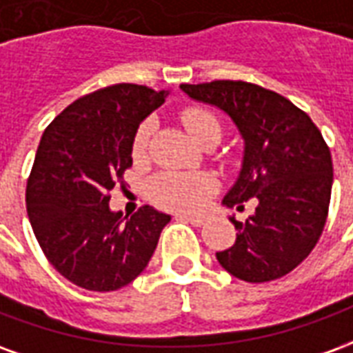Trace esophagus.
Returning a JSON list of instances; mask_svg holds the SVG:
<instances>
[{
  "label": "esophagus",
  "instance_id": "esophagus-1",
  "mask_svg": "<svg viewBox=\"0 0 353 353\" xmlns=\"http://www.w3.org/2000/svg\"><path fill=\"white\" fill-rule=\"evenodd\" d=\"M176 219H181V221H187L194 225V227H200L204 223V215H192V214H176Z\"/></svg>",
  "mask_w": 353,
  "mask_h": 353
}]
</instances>
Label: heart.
<instances>
[{
  "label": "heart",
  "instance_id": "b5f03b06",
  "mask_svg": "<svg viewBox=\"0 0 353 353\" xmlns=\"http://www.w3.org/2000/svg\"><path fill=\"white\" fill-rule=\"evenodd\" d=\"M181 119L194 141H199L210 130L221 132V124L217 121V117L210 113L208 109H185ZM151 134H153V123L145 121L139 126L132 141L134 159L145 157ZM214 191L215 179L206 172H162L159 176H154L149 183V194L154 204L168 208V210H179V212L196 210Z\"/></svg>",
  "mask_w": 353,
  "mask_h": 353
}]
</instances>
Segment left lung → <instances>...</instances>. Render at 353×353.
<instances>
[{
  "instance_id": "obj_1",
  "label": "left lung",
  "mask_w": 353,
  "mask_h": 353,
  "mask_svg": "<svg viewBox=\"0 0 353 353\" xmlns=\"http://www.w3.org/2000/svg\"><path fill=\"white\" fill-rule=\"evenodd\" d=\"M191 100L221 109L244 141L242 168L223 206L244 210V223L230 215L236 242L217 252L219 265L250 283L278 280L303 263L325 227L333 161L318 126L288 98L244 81L181 85Z\"/></svg>"
}]
</instances>
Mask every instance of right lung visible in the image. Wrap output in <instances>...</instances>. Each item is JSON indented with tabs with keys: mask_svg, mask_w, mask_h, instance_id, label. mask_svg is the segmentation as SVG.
Returning a JSON list of instances; mask_svg holds the SVG:
<instances>
[{
	"mask_svg": "<svg viewBox=\"0 0 353 353\" xmlns=\"http://www.w3.org/2000/svg\"><path fill=\"white\" fill-rule=\"evenodd\" d=\"M170 90L121 83L87 94L47 126L26 187L32 229L58 272L88 291H117L143 272L168 214L153 206L113 212L132 141Z\"/></svg>",
	"mask_w": 353,
	"mask_h": 353,
	"instance_id": "1",
	"label": "right lung"
}]
</instances>
